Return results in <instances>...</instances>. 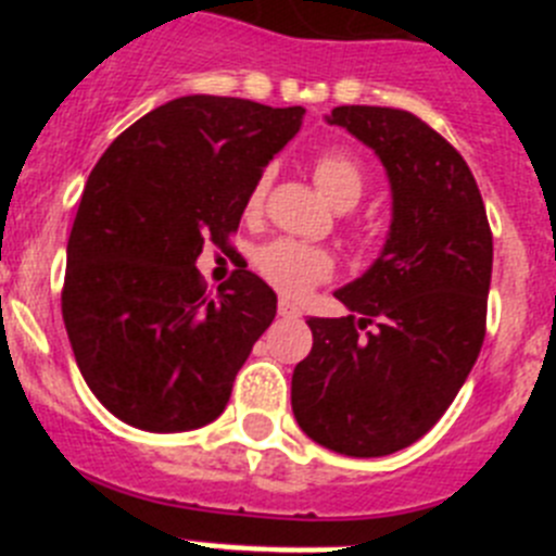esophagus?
<instances>
[{
    "label": "esophagus",
    "mask_w": 556,
    "mask_h": 556,
    "mask_svg": "<svg viewBox=\"0 0 556 556\" xmlns=\"http://www.w3.org/2000/svg\"><path fill=\"white\" fill-rule=\"evenodd\" d=\"M278 314H281V317H301V308L294 306L292 301H287V298H281V301H278Z\"/></svg>",
    "instance_id": "1"
}]
</instances>
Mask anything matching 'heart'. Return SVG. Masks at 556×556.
Instances as JSON below:
<instances>
[{
	"label": "heart",
	"instance_id": "heart-1",
	"mask_svg": "<svg viewBox=\"0 0 556 556\" xmlns=\"http://www.w3.org/2000/svg\"><path fill=\"white\" fill-rule=\"evenodd\" d=\"M312 175L328 203L342 211L353 208L367 189V175L362 164L342 150H323L314 159ZM267 175H262L253 184V189L248 191V200H244L248 214H255L262 208L264 194H267ZM250 262L269 287L289 294V298H303L308 289L328 281L333 275V255L328 250L303 244L298 239H287V236L258 244Z\"/></svg>",
	"mask_w": 556,
	"mask_h": 556
}]
</instances>
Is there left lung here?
I'll return each mask as SVG.
<instances>
[{
    "instance_id": "obj_1",
    "label": "left lung",
    "mask_w": 556,
    "mask_h": 556,
    "mask_svg": "<svg viewBox=\"0 0 556 556\" xmlns=\"http://www.w3.org/2000/svg\"><path fill=\"white\" fill-rule=\"evenodd\" d=\"M381 159L392 225L372 267L308 317L314 345L292 372L294 420L345 456L406 448L445 415L488 328L493 233L465 159L415 113L339 105L328 116Z\"/></svg>"
}]
</instances>
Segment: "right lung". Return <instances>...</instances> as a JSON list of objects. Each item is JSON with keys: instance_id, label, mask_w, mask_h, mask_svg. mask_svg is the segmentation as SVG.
I'll list each match as a JSON object with an SVG mask.
<instances>
[{"instance_id": "obj_1", "label": "right lung", "mask_w": 556, "mask_h": 556, "mask_svg": "<svg viewBox=\"0 0 556 556\" xmlns=\"http://www.w3.org/2000/svg\"><path fill=\"white\" fill-rule=\"evenodd\" d=\"M303 113L180 97L132 122L88 175L63 323L86 384L127 426L189 431L228 406L278 298L248 267L205 292L194 262L208 242L230 248L248 191Z\"/></svg>"}]
</instances>
